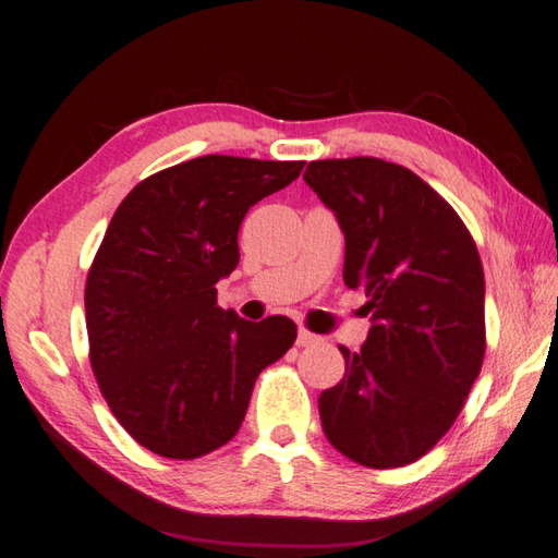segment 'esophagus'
Listing matches in <instances>:
<instances>
[{
  "mask_svg": "<svg viewBox=\"0 0 558 558\" xmlns=\"http://www.w3.org/2000/svg\"><path fill=\"white\" fill-rule=\"evenodd\" d=\"M317 342H319V337L310 332V329H305V327L298 329V344L300 347H310V344H317Z\"/></svg>",
  "mask_w": 558,
  "mask_h": 558,
  "instance_id": "34e87169",
  "label": "esophagus"
}]
</instances>
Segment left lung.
<instances>
[{
    "mask_svg": "<svg viewBox=\"0 0 558 558\" xmlns=\"http://www.w3.org/2000/svg\"><path fill=\"white\" fill-rule=\"evenodd\" d=\"M302 179L344 233V282L372 329L339 347L344 379L319 393L327 440L359 465L403 468L446 436L485 356V272L456 209L376 157L317 159Z\"/></svg>",
    "mask_w": 558,
    "mask_h": 558,
    "instance_id": "left-lung-1",
    "label": "left lung"
}]
</instances>
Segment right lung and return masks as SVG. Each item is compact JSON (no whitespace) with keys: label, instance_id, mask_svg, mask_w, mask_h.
Instances as JSON below:
<instances>
[{"label":"right lung","instance_id":"add662e5","mask_svg":"<svg viewBox=\"0 0 558 558\" xmlns=\"http://www.w3.org/2000/svg\"><path fill=\"white\" fill-rule=\"evenodd\" d=\"M302 167L196 157L140 182L110 219L86 280L90 366L120 426L157 456L226 446L258 374L295 342L288 317L221 310L216 282L239 266L243 216Z\"/></svg>","mask_w":558,"mask_h":558}]
</instances>
